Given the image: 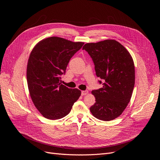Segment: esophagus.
<instances>
[{
  "instance_id": "34e87169",
  "label": "esophagus",
  "mask_w": 160,
  "mask_h": 160,
  "mask_svg": "<svg viewBox=\"0 0 160 160\" xmlns=\"http://www.w3.org/2000/svg\"><path fill=\"white\" fill-rule=\"evenodd\" d=\"M88 94V91L87 90H83L82 91V96H85Z\"/></svg>"
}]
</instances>
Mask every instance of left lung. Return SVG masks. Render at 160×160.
<instances>
[{
	"instance_id": "left-lung-1",
	"label": "left lung",
	"mask_w": 160,
	"mask_h": 160,
	"mask_svg": "<svg viewBox=\"0 0 160 160\" xmlns=\"http://www.w3.org/2000/svg\"><path fill=\"white\" fill-rule=\"evenodd\" d=\"M102 87L92 91L96 102L90 108L98 119L110 121L117 118L130 102L135 84V67L128 51L115 40L85 43Z\"/></svg>"
}]
</instances>
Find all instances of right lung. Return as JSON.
Returning a JSON list of instances; mask_svg holds the SVG:
<instances>
[{"label":"right lung","mask_w":160,"mask_h":160,"mask_svg":"<svg viewBox=\"0 0 160 160\" xmlns=\"http://www.w3.org/2000/svg\"><path fill=\"white\" fill-rule=\"evenodd\" d=\"M83 44L52 37L41 40L33 49L27 64V83L35 106L45 118L64 117L80 96V90L61 83V76Z\"/></svg>","instance_id":"1"}]
</instances>
